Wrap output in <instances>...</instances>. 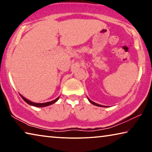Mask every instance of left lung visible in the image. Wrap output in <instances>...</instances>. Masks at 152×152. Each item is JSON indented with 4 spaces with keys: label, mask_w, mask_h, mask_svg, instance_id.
Returning <instances> with one entry per match:
<instances>
[{
    "label": "left lung",
    "mask_w": 152,
    "mask_h": 152,
    "mask_svg": "<svg viewBox=\"0 0 152 152\" xmlns=\"http://www.w3.org/2000/svg\"><path fill=\"white\" fill-rule=\"evenodd\" d=\"M88 101H89V102H91V103H92V104H94V105H95V106H97V107H107V106H103V105H101V104H97V103H95L94 102H93V101H92L91 100H90L88 98Z\"/></svg>",
    "instance_id": "1"
}]
</instances>
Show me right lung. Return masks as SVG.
I'll return each instance as SVG.
<instances>
[{
    "instance_id": "add662e5",
    "label": "right lung",
    "mask_w": 152,
    "mask_h": 152,
    "mask_svg": "<svg viewBox=\"0 0 152 152\" xmlns=\"http://www.w3.org/2000/svg\"><path fill=\"white\" fill-rule=\"evenodd\" d=\"M20 96H21V98L23 99L24 100V101L27 102V104H29V105H31V106L33 107H47L49 106V105H51L54 103L56 101H58V100L59 99V98L60 96H58L57 99H56L55 100H53L52 101H50V102H44V103H37V102H33L32 101H30L29 100L27 99L26 98H25L24 96H23L21 94H20Z\"/></svg>"
}]
</instances>
